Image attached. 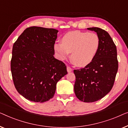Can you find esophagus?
<instances>
[{
  "mask_svg": "<svg viewBox=\"0 0 128 128\" xmlns=\"http://www.w3.org/2000/svg\"><path fill=\"white\" fill-rule=\"evenodd\" d=\"M66 70H67L68 72H70L72 71V68L70 67V66H67V67H66Z\"/></svg>",
  "mask_w": 128,
  "mask_h": 128,
  "instance_id": "esophagus-1",
  "label": "esophagus"
}]
</instances>
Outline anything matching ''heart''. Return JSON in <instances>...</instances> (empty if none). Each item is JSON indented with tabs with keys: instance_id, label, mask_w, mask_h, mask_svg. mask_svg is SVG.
Returning a JSON list of instances; mask_svg holds the SVG:
<instances>
[{
	"instance_id": "b5f03b06",
	"label": "heart",
	"mask_w": 128,
	"mask_h": 128,
	"mask_svg": "<svg viewBox=\"0 0 128 128\" xmlns=\"http://www.w3.org/2000/svg\"><path fill=\"white\" fill-rule=\"evenodd\" d=\"M99 44V38L96 34L74 30L65 34L62 43H56L54 50L62 60L66 59L71 52L74 64L78 66H84L94 58Z\"/></svg>"
}]
</instances>
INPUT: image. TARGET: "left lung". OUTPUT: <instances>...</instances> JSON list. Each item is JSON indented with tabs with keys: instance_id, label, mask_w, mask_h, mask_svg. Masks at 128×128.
<instances>
[{
	"instance_id": "left-lung-1",
	"label": "left lung",
	"mask_w": 128,
	"mask_h": 128,
	"mask_svg": "<svg viewBox=\"0 0 128 128\" xmlns=\"http://www.w3.org/2000/svg\"><path fill=\"white\" fill-rule=\"evenodd\" d=\"M96 32L100 44L98 53L90 63L74 70V92L82 102H96L108 93L113 87L118 71L116 48L108 33L98 27L88 28Z\"/></svg>"
}]
</instances>
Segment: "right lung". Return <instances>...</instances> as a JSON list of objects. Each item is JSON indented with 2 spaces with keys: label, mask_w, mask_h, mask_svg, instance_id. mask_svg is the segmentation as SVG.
<instances>
[{
  "label": "right lung",
  "mask_w": 128,
  "mask_h": 128,
  "mask_svg": "<svg viewBox=\"0 0 128 128\" xmlns=\"http://www.w3.org/2000/svg\"><path fill=\"white\" fill-rule=\"evenodd\" d=\"M58 31L30 26L12 46L11 71L20 94L32 102H44L53 98L57 82L67 74L63 62L54 57Z\"/></svg>",
  "instance_id": "right-lung-1"
}]
</instances>
